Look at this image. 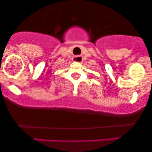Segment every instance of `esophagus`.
I'll use <instances>...</instances> for the list:
<instances>
[{
  "label": "esophagus",
  "mask_w": 152,
  "mask_h": 152,
  "mask_svg": "<svg viewBox=\"0 0 152 152\" xmlns=\"http://www.w3.org/2000/svg\"><path fill=\"white\" fill-rule=\"evenodd\" d=\"M82 56H75L73 58V62H82Z\"/></svg>",
  "instance_id": "34e87169"
}]
</instances>
